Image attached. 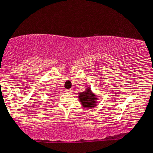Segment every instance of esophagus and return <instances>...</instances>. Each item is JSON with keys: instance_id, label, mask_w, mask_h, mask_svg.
<instances>
[{"instance_id": "obj_1", "label": "esophagus", "mask_w": 153, "mask_h": 153, "mask_svg": "<svg viewBox=\"0 0 153 153\" xmlns=\"http://www.w3.org/2000/svg\"><path fill=\"white\" fill-rule=\"evenodd\" d=\"M67 92H69V93H71V92H73V90H72V89H69V90H67Z\"/></svg>"}]
</instances>
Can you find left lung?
Wrapping results in <instances>:
<instances>
[{"label":"left lung","instance_id":"left-lung-1","mask_svg":"<svg viewBox=\"0 0 153 153\" xmlns=\"http://www.w3.org/2000/svg\"><path fill=\"white\" fill-rule=\"evenodd\" d=\"M78 98L82 107L85 108H94L98 102V98L94 92H92L91 88H87L84 92H79Z\"/></svg>","mask_w":153,"mask_h":153}]
</instances>
